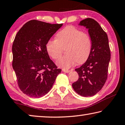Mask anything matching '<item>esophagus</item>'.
Segmentation results:
<instances>
[{
    "label": "esophagus",
    "instance_id": "34e87169",
    "mask_svg": "<svg viewBox=\"0 0 125 125\" xmlns=\"http://www.w3.org/2000/svg\"><path fill=\"white\" fill-rule=\"evenodd\" d=\"M62 71L63 72H65V73H69L70 72V71H69V70H66V69H62Z\"/></svg>",
    "mask_w": 125,
    "mask_h": 125
}]
</instances>
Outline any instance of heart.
Segmentation results:
<instances>
[{
    "mask_svg": "<svg viewBox=\"0 0 125 125\" xmlns=\"http://www.w3.org/2000/svg\"><path fill=\"white\" fill-rule=\"evenodd\" d=\"M56 40H50L46 43L47 52L55 60L62 55L65 48L67 54L61 57L57 64L63 69L70 68L76 62L82 63L85 62L92 50V41L86 33L73 26H68L56 36Z\"/></svg>",
    "mask_w": 125,
    "mask_h": 125,
    "instance_id": "obj_1",
    "label": "heart"
}]
</instances>
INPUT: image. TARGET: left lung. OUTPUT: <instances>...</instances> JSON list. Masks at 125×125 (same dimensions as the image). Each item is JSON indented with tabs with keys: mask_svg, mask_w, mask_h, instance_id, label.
Returning a JSON list of instances; mask_svg holds the SVG:
<instances>
[{
	"mask_svg": "<svg viewBox=\"0 0 125 125\" xmlns=\"http://www.w3.org/2000/svg\"><path fill=\"white\" fill-rule=\"evenodd\" d=\"M78 25L88 30L92 50L86 62L75 69L79 79L72 84V87L80 95L89 97L95 95L104 85L110 61V50L106 33L96 21L86 18Z\"/></svg>",
	"mask_w": 125,
	"mask_h": 125,
	"instance_id": "left-lung-1",
	"label": "left lung"
}]
</instances>
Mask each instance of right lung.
Listing matches in <instances>:
<instances>
[{
    "instance_id": "add662e5",
    "label": "right lung",
    "mask_w": 125,
    "mask_h": 125,
    "mask_svg": "<svg viewBox=\"0 0 125 125\" xmlns=\"http://www.w3.org/2000/svg\"><path fill=\"white\" fill-rule=\"evenodd\" d=\"M62 25L33 20L17 33L12 47V68L20 90L27 95H45L61 72L50 58L46 45Z\"/></svg>"
}]
</instances>
